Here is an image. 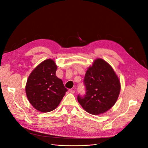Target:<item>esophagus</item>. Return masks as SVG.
Instances as JSON below:
<instances>
[{"mask_svg": "<svg viewBox=\"0 0 148 148\" xmlns=\"http://www.w3.org/2000/svg\"><path fill=\"white\" fill-rule=\"evenodd\" d=\"M69 91H70V92H71V93H75V90H73V89H69Z\"/></svg>", "mask_w": 148, "mask_h": 148, "instance_id": "34e87169", "label": "esophagus"}]
</instances>
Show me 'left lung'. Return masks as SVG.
Here are the masks:
<instances>
[{
	"mask_svg": "<svg viewBox=\"0 0 148 148\" xmlns=\"http://www.w3.org/2000/svg\"><path fill=\"white\" fill-rule=\"evenodd\" d=\"M86 93L78 95L77 99L87 112L99 115L109 110L117 101L120 83L112 66L101 59H97L89 66L84 78Z\"/></svg>",
	"mask_w": 148,
	"mask_h": 148,
	"instance_id": "left-lung-1",
	"label": "left lung"
}]
</instances>
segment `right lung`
Wrapping results in <instances>:
<instances>
[{"mask_svg": "<svg viewBox=\"0 0 148 148\" xmlns=\"http://www.w3.org/2000/svg\"><path fill=\"white\" fill-rule=\"evenodd\" d=\"M57 65L52 59L38 65L29 75L26 85V94L34 108L49 112L59 105L67 91L62 79L57 77Z\"/></svg>", "mask_w": 148, "mask_h": 148, "instance_id": "obj_1", "label": "right lung"}]
</instances>
